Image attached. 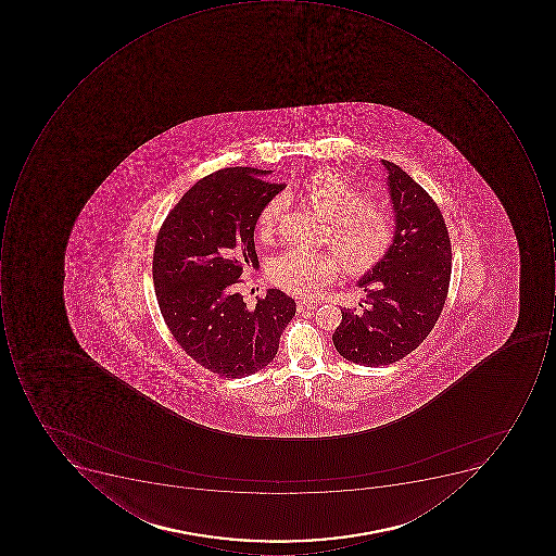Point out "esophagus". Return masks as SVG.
<instances>
[{"label": "esophagus", "instance_id": "esophagus-1", "mask_svg": "<svg viewBox=\"0 0 556 556\" xmlns=\"http://www.w3.org/2000/svg\"><path fill=\"white\" fill-rule=\"evenodd\" d=\"M316 301H301L298 302V311L299 313H304V311H313V308L317 307Z\"/></svg>", "mask_w": 556, "mask_h": 556}]
</instances>
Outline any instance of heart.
Here are the masks:
<instances>
[{"label": "heart", "instance_id": "b5f03b06", "mask_svg": "<svg viewBox=\"0 0 556 556\" xmlns=\"http://www.w3.org/2000/svg\"><path fill=\"white\" fill-rule=\"evenodd\" d=\"M304 199L327 222V242L348 273H369L386 257L394 239L391 212L378 202L364 200L361 190L332 170H319L305 180ZM286 208V195H276L262 207L257 233L273 236ZM330 252L291 249L277 255L267 267L270 280L294 295H314L334 279L339 261Z\"/></svg>", "mask_w": 556, "mask_h": 556}]
</instances>
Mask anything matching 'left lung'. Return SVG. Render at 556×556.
<instances>
[{
    "label": "left lung",
    "mask_w": 556,
    "mask_h": 556,
    "mask_svg": "<svg viewBox=\"0 0 556 556\" xmlns=\"http://www.w3.org/2000/svg\"><path fill=\"white\" fill-rule=\"evenodd\" d=\"M394 214L386 257L357 286L366 307L341 308L332 341L344 359L388 366L418 348L441 316L451 277V243L434 200L403 168L381 160Z\"/></svg>",
    "instance_id": "1"
}]
</instances>
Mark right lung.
<instances>
[{
  "mask_svg": "<svg viewBox=\"0 0 556 556\" xmlns=\"http://www.w3.org/2000/svg\"><path fill=\"white\" fill-rule=\"evenodd\" d=\"M270 170L230 167L197 181L165 218L153 252V286L165 324L193 361L222 378H245L273 363L295 316L294 299L267 289L254 308L237 291L258 267L257 217L283 186Z\"/></svg>",
  "mask_w": 556,
  "mask_h": 556,
  "instance_id": "add662e5",
  "label": "right lung"
}]
</instances>
